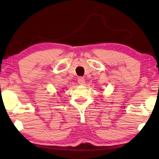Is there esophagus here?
<instances>
[{
	"instance_id": "obj_1",
	"label": "esophagus",
	"mask_w": 159,
	"mask_h": 159,
	"mask_svg": "<svg viewBox=\"0 0 159 159\" xmlns=\"http://www.w3.org/2000/svg\"><path fill=\"white\" fill-rule=\"evenodd\" d=\"M78 83L81 85H83L84 83H85V79H84L83 77H79V79H78Z\"/></svg>"
}]
</instances>
